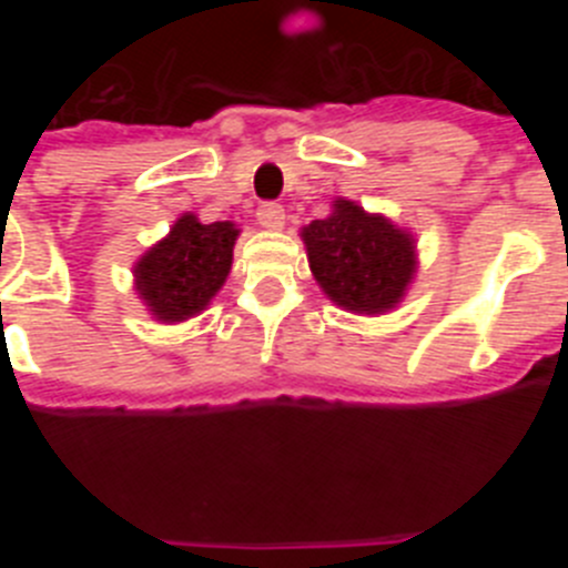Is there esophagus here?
I'll return each instance as SVG.
<instances>
[{
    "mask_svg": "<svg viewBox=\"0 0 568 568\" xmlns=\"http://www.w3.org/2000/svg\"><path fill=\"white\" fill-rule=\"evenodd\" d=\"M258 222H261V227L281 230V227H284V222H287V210H284V204H278V202L261 204Z\"/></svg>",
    "mask_w": 568,
    "mask_h": 568,
    "instance_id": "1",
    "label": "esophagus"
}]
</instances>
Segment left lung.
<instances>
[{"label":"left lung","mask_w":568,"mask_h":568,"mask_svg":"<svg viewBox=\"0 0 568 568\" xmlns=\"http://www.w3.org/2000/svg\"><path fill=\"white\" fill-rule=\"evenodd\" d=\"M301 235L321 290L353 313L375 315L395 307L415 273L413 239L353 202H335L333 215Z\"/></svg>","instance_id":"obj_1"}]
</instances>
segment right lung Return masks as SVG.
<instances>
[{
	"label": "right lung",
	"mask_w": 568,
	"mask_h": 568,
	"mask_svg": "<svg viewBox=\"0 0 568 568\" xmlns=\"http://www.w3.org/2000/svg\"><path fill=\"white\" fill-rule=\"evenodd\" d=\"M235 235L233 222L202 224L184 213L135 264V290L150 313L168 324L202 313L227 278Z\"/></svg>",
	"instance_id": "add662e5"
}]
</instances>
